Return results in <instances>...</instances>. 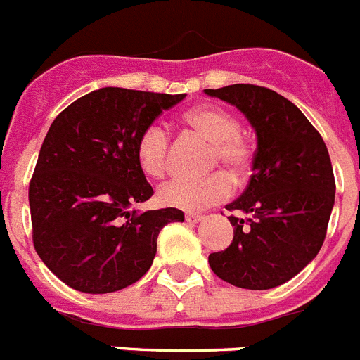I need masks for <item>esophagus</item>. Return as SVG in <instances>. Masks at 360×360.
Instances as JSON below:
<instances>
[{"label": "esophagus", "mask_w": 360, "mask_h": 360, "mask_svg": "<svg viewBox=\"0 0 360 360\" xmlns=\"http://www.w3.org/2000/svg\"><path fill=\"white\" fill-rule=\"evenodd\" d=\"M202 214H198V213H187L186 214V220L189 224H198V222H202Z\"/></svg>", "instance_id": "34e87169"}]
</instances>
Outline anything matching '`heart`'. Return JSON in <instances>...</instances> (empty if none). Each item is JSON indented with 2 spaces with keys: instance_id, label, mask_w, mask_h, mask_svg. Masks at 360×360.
<instances>
[{
  "instance_id": "1",
  "label": "heart",
  "mask_w": 360,
  "mask_h": 360,
  "mask_svg": "<svg viewBox=\"0 0 360 360\" xmlns=\"http://www.w3.org/2000/svg\"><path fill=\"white\" fill-rule=\"evenodd\" d=\"M186 127L198 133L210 142L207 167H224L235 180H244L251 171L255 147L250 138L240 133V122L229 110L217 105H202L187 110L182 116ZM138 167L149 178H162L167 171L169 136L158 124L147 125L138 134ZM226 171H214L196 180H174L158 191L162 205L184 211H202L229 196L233 182Z\"/></svg>"
}]
</instances>
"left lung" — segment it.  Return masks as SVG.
Here are the masks:
<instances>
[{
  "instance_id": "8db88e82",
  "label": "left lung",
  "mask_w": 360,
  "mask_h": 360,
  "mask_svg": "<svg viewBox=\"0 0 360 360\" xmlns=\"http://www.w3.org/2000/svg\"><path fill=\"white\" fill-rule=\"evenodd\" d=\"M235 105L257 133L253 174L235 211L227 250L210 255L217 276L244 290H271L302 271L321 251L335 204L326 143L295 103L271 89L235 84L205 89Z\"/></svg>"
}]
</instances>
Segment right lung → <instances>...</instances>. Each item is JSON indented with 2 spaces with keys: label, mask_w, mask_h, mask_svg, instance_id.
<instances>
[{
  "label": "right lung",
  "mask_w": 360,
  "mask_h": 360,
  "mask_svg": "<svg viewBox=\"0 0 360 360\" xmlns=\"http://www.w3.org/2000/svg\"><path fill=\"white\" fill-rule=\"evenodd\" d=\"M186 94L103 87L52 122L29 186L34 250L72 290L112 293L140 281L174 207L138 213L153 187L138 167V134Z\"/></svg>",
  "instance_id": "1"
}]
</instances>
